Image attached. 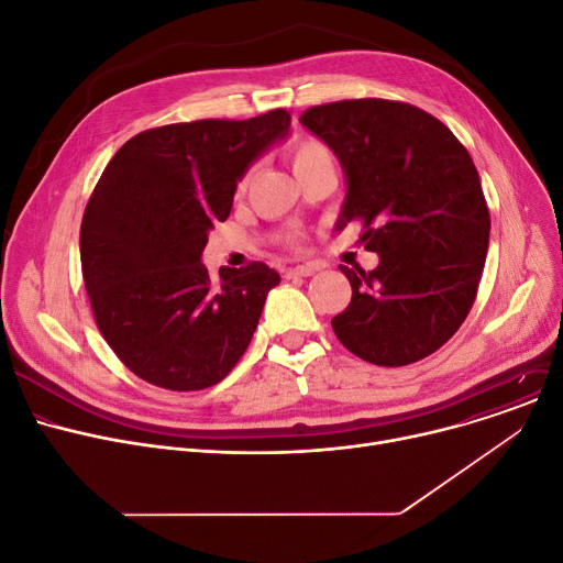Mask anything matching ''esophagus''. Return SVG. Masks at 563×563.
<instances>
[{"label":"esophagus","instance_id":"esophagus-1","mask_svg":"<svg viewBox=\"0 0 563 563\" xmlns=\"http://www.w3.org/2000/svg\"><path fill=\"white\" fill-rule=\"evenodd\" d=\"M320 268L316 266V263H305V266H292V268H286L284 271V277L286 279H295V277H311L316 275Z\"/></svg>","mask_w":563,"mask_h":563}]
</instances>
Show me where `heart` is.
I'll return each mask as SVG.
<instances>
[{
	"label": "heart",
	"mask_w": 563,
	"mask_h": 563,
	"mask_svg": "<svg viewBox=\"0 0 563 563\" xmlns=\"http://www.w3.org/2000/svg\"><path fill=\"white\" fill-rule=\"evenodd\" d=\"M332 158V154H329L327 145L320 143L318 139H300L295 141V145L290 147V163H292V173H297L300 168H305V165L309 163H316V161H327ZM247 181H250V175H245L239 184V190H245L247 188Z\"/></svg>",
	"instance_id": "heart-1"
}]
</instances>
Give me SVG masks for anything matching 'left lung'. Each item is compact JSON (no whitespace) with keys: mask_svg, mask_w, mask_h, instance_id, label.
Segmentation results:
<instances>
[{"mask_svg":"<svg viewBox=\"0 0 563 563\" xmlns=\"http://www.w3.org/2000/svg\"><path fill=\"white\" fill-rule=\"evenodd\" d=\"M300 122L332 150L347 181L339 227L363 222L375 271L345 268L352 300L332 320L339 341L398 368L448 343L466 320L488 252L490 216L468 150L418 107L343 99Z\"/></svg>","mask_w":563,"mask_h":563,"instance_id":"obj_1","label":"left lung"}]
</instances>
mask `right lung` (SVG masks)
I'll return each instance as SVG.
<instances>
[{"instance_id": "obj_1", "label": "right lung", "mask_w": 563, "mask_h": 563, "mask_svg": "<svg viewBox=\"0 0 563 563\" xmlns=\"http://www.w3.org/2000/svg\"><path fill=\"white\" fill-rule=\"evenodd\" d=\"M290 131L275 109L126 141L81 220V273L99 332L124 366L168 390L222 382L247 350L279 273L254 261L209 277L202 252L250 165Z\"/></svg>"}]
</instances>
